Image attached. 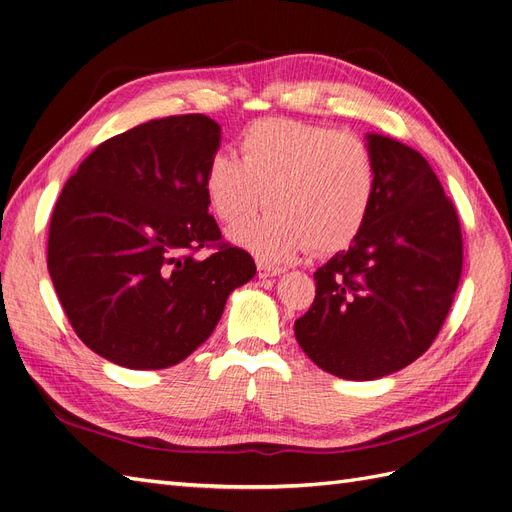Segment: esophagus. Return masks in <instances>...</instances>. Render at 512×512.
Listing matches in <instances>:
<instances>
[{"label": "esophagus", "instance_id": "esophagus-1", "mask_svg": "<svg viewBox=\"0 0 512 512\" xmlns=\"http://www.w3.org/2000/svg\"><path fill=\"white\" fill-rule=\"evenodd\" d=\"M256 269H258V277H262V280H265V277H275V275L284 273L282 267H273V265H269V262H265V260H258L256 262Z\"/></svg>", "mask_w": 512, "mask_h": 512}]
</instances>
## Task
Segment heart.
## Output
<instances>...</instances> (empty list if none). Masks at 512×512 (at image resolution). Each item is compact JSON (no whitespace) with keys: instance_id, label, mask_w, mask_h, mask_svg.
Masks as SVG:
<instances>
[{"instance_id":"1","label":"heart","mask_w":512,"mask_h":512,"mask_svg":"<svg viewBox=\"0 0 512 512\" xmlns=\"http://www.w3.org/2000/svg\"><path fill=\"white\" fill-rule=\"evenodd\" d=\"M239 160L215 153L205 194L224 224H239L267 200L260 220L230 230L258 258L282 262L312 247L333 254L363 230L378 190V168L356 136L297 119L267 117L239 134Z\"/></svg>"}]
</instances>
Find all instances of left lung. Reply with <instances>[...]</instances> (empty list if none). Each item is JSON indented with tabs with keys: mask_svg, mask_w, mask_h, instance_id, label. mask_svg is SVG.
I'll return each mask as SVG.
<instances>
[{
	"mask_svg": "<svg viewBox=\"0 0 512 512\" xmlns=\"http://www.w3.org/2000/svg\"><path fill=\"white\" fill-rule=\"evenodd\" d=\"M378 168L359 237L316 273V299L294 322L303 352L344 380H376L416 361L440 333L463 267L457 211L412 147L367 134Z\"/></svg>",
	"mask_w": 512,
	"mask_h": 512,
	"instance_id": "1",
	"label": "left lung"
}]
</instances>
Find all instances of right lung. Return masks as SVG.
<instances>
[{
    "instance_id": "add662e5",
    "label": "right lung",
    "mask_w": 512,
    "mask_h": 512,
    "mask_svg": "<svg viewBox=\"0 0 512 512\" xmlns=\"http://www.w3.org/2000/svg\"><path fill=\"white\" fill-rule=\"evenodd\" d=\"M220 138L200 113L151 119L98 145L61 190L46 265L74 333L102 359L181 363L256 275L209 215L205 168ZM203 246L216 252L196 259Z\"/></svg>"
}]
</instances>
